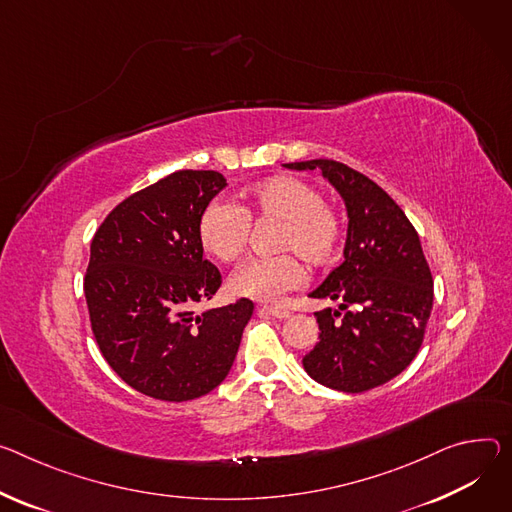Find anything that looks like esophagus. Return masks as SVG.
<instances>
[{
    "label": "esophagus",
    "instance_id": "34e87169",
    "mask_svg": "<svg viewBox=\"0 0 512 512\" xmlns=\"http://www.w3.org/2000/svg\"><path fill=\"white\" fill-rule=\"evenodd\" d=\"M259 314H271L275 318H288L290 316V310L288 308H282V306H261L259 308Z\"/></svg>",
    "mask_w": 512,
    "mask_h": 512
}]
</instances>
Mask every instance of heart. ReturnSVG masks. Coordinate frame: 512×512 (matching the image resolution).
Here are the masks:
<instances>
[{
	"mask_svg": "<svg viewBox=\"0 0 512 512\" xmlns=\"http://www.w3.org/2000/svg\"><path fill=\"white\" fill-rule=\"evenodd\" d=\"M251 222H277L273 249L282 255L243 263L230 275V292L257 302H277L306 282L304 259L314 269L331 267L341 255L345 220L324 202L318 188L294 175L265 179L245 194L241 206L214 200L198 220V239L218 261L237 259L249 245ZM295 255L292 256L291 253Z\"/></svg>",
	"mask_w": 512,
	"mask_h": 512,
	"instance_id": "heart-1",
	"label": "heart"
}]
</instances>
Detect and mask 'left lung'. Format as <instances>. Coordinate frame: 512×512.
Here are the masks:
<instances>
[{"instance_id": "1", "label": "left lung", "mask_w": 512, "mask_h": 512, "mask_svg": "<svg viewBox=\"0 0 512 512\" xmlns=\"http://www.w3.org/2000/svg\"><path fill=\"white\" fill-rule=\"evenodd\" d=\"M286 167L320 169L349 214L345 261L310 294L341 306L314 314L318 343L302 365L312 380L339 392L378 388L416 357L431 316L433 275L418 232L374 179L345 163L312 159Z\"/></svg>"}]
</instances>
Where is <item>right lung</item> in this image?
<instances>
[{"label": "right lung", "mask_w": 512, "mask_h": 512, "mask_svg": "<svg viewBox=\"0 0 512 512\" xmlns=\"http://www.w3.org/2000/svg\"><path fill=\"white\" fill-rule=\"evenodd\" d=\"M224 185L218 171H175L122 200L91 241V331L108 365L145 396L185 402L212 392L253 314L247 298L194 314L222 284L204 259L198 220Z\"/></svg>", "instance_id": "obj_1"}]
</instances>
